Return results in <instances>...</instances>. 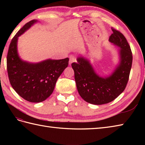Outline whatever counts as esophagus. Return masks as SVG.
Wrapping results in <instances>:
<instances>
[{
  "mask_svg": "<svg viewBox=\"0 0 145 145\" xmlns=\"http://www.w3.org/2000/svg\"><path fill=\"white\" fill-rule=\"evenodd\" d=\"M75 60H76V59L74 57H70V60H69V65H71L73 62L75 61Z\"/></svg>",
  "mask_w": 145,
  "mask_h": 145,
  "instance_id": "34e87169",
  "label": "esophagus"
}]
</instances>
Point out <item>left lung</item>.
<instances>
[{
  "instance_id": "left-lung-1",
  "label": "left lung",
  "mask_w": 145,
  "mask_h": 145,
  "mask_svg": "<svg viewBox=\"0 0 145 145\" xmlns=\"http://www.w3.org/2000/svg\"><path fill=\"white\" fill-rule=\"evenodd\" d=\"M112 31L108 41L118 47V61L110 74L99 75L90 61L83 57H77V62L72 64L79 95L89 103L99 105L110 103L127 85L133 60L131 48L121 32L114 29Z\"/></svg>"
}]
</instances>
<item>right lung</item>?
<instances>
[{
  "label": "right lung",
  "mask_w": 145,
  "mask_h": 145,
  "mask_svg": "<svg viewBox=\"0 0 145 145\" xmlns=\"http://www.w3.org/2000/svg\"><path fill=\"white\" fill-rule=\"evenodd\" d=\"M39 22L32 20L27 23L14 37L8 48L7 68L9 81L14 90L25 100L39 103L53 93L58 77L69 65V58H51L32 63L22 59L18 53V37Z\"/></svg>",
  "instance_id": "obj_1"
}]
</instances>
